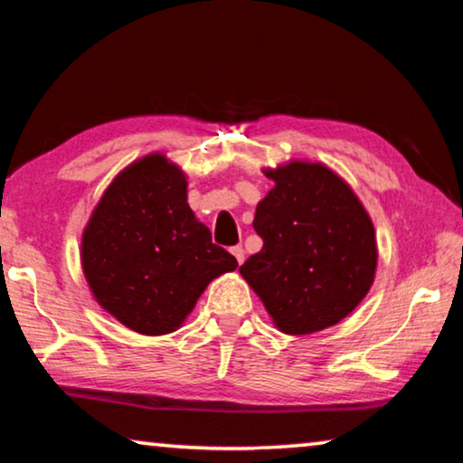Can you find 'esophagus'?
Wrapping results in <instances>:
<instances>
[{"mask_svg": "<svg viewBox=\"0 0 463 463\" xmlns=\"http://www.w3.org/2000/svg\"><path fill=\"white\" fill-rule=\"evenodd\" d=\"M231 253L234 255V260H237V261H239V265H241L242 261H245V249H242L241 245H237V247H232V249H231Z\"/></svg>", "mask_w": 463, "mask_h": 463, "instance_id": "1", "label": "esophagus"}]
</instances>
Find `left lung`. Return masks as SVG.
Here are the masks:
<instances>
[{
    "label": "left lung",
    "mask_w": 463,
    "mask_h": 463,
    "mask_svg": "<svg viewBox=\"0 0 463 463\" xmlns=\"http://www.w3.org/2000/svg\"><path fill=\"white\" fill-rule=\"evenodd\" d=\"M265 175L276 185L255 210L263 247L239 271L281 333L323 331L354 312L373 284L378 249L370 214L320 163L292 161Z\"/></svg>",
    "instance_id": "left-lung-1"
}]
</instances>
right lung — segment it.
Instances as JSON below:
<instances>
[{
  "instance_id": "add662e5",
  "label": "right lung",
  "mask_w": 463,
  "mask_h": 463,
  "mask_svg": "<svg viewBox=\"0 0 463 463\" xmlns=\"http://www.w3.org/2000/svg\"><path fill=\"white\" fill-rule=\"evenodd\" d=\"M81 265L99 307L151 336L179 328L210 281L239 268L195 221L184 171L161 153L109 184L83 231Z\"/></svg>"
}]
</instances>
